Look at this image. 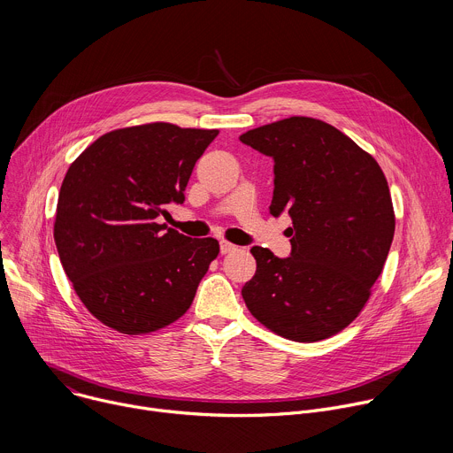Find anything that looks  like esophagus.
Listing matches in <instances>:
<instances>
[{
    "label": "esophagus",
    "mask_w": 453,
    "mask_h": 453,
    "mask_svg": "<svg viewBox=\"0 0 453 453\" xmlns=\"http://www.w3.org/2000/svg\"><path fill=\"white\" fill-rule=\"evenodd\" d=\"M238 247L234 245V243H229V242H226V240H222L220 242V252L222 254H229V252H234Z\"/></svg>",
    "instance_id": "1"
}]
</instances>
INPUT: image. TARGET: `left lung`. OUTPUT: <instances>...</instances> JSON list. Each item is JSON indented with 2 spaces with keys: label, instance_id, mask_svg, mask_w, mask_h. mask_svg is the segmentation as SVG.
Listing matches in <instances>:
<instances>
[{
  "label": "left lung",
  "instance_id": "obj_1",
  "mask_svg": "<svg viewBox=\"0 0 453 453\" xmlns=\"http://www.w3.org/2000/svg\"><path fill=\"white\" fill-rule=\"evenodd\" d=\"M240 142L274 159L271 215L288 213L290 256L254 245L249 311L296 342L328 339L360 313L395 236L389 186L372 156L339 128L292 116Z\"/></svg>",
  "mask_w": 453,
  "mask_h": 453
}]
</instances>
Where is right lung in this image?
<instances>
[{
  "mask_svg": "<svg viewBox=\"0 0 453 453\" xmlns=\"http://www.w3.org/2000/svg\"><path fill=\"white\" fill-rule=\"evenodd\" d=\"M219 131L147 123L100 136L62 180L53 238L64 273L105 326L142 335L186 313L220 247L159 217L182 204Z\"/></svg>",
  "mask_w": 453,
  "mask_h": 453,
  "instance_id": "1",
  "label": "right lung"
}]
</instances>
